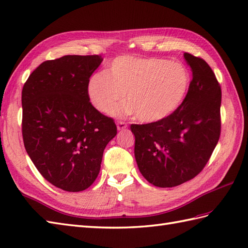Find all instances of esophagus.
Segmentation results:
<instances>
[{
  "label": "esophagus",
  "mask_w": 248,
  "mask_h": 248,
  "mask_svg": "<svg viewBox=\"0 0 248 248\" xmlns=\"http://www.w3.org/2000/svg\"><path fill=\"white\" fill-rule=\"evenodd\" d=\"M128 128V124L124 123V121H119V123L117 124V130L120 131V130H124Z\"/></svg>",
  "instance_id": "obj_1"
}]
</instances>
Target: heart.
Returning a JSON list of instances; mask_svg holds the SVG:
<instances>
[{
  "mask_svg": "<svg viewBox=\"0 0 248 248\" xmlns=\"http://www.w3.org/2000/svg\"><path fill=\"white\" fill-rule=\"evenodd\" d=\"M191 85L182 62L157 57L118 56L108 72H98L88 83L93 105L108 113L125 97L129 102L113 109L116 115L133 114L143 123L167 118L180 108Z\"/></svg>",
  "mask_w": 248,
  "mask_h": 248,
  "instance_id": "obj_1",
  "label": "heart"
}]
</instances>
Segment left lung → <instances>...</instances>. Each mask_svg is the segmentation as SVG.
Listing matches in <instances>:
<instances>
[{"instance_id":"obj_1","label":"left lung","mask_w":248,"mask_h":248,"mask_svg":"<svg viewBox=\"0 0 248 248\" xmlns=\"http://www.w3.org/2000/svg\"><path fill=\"white\" fill-rule=\"evenodd\" d=\"M183 56L193 78L180 108L163 120L131 124L139 170L159 187L177 186L196 177L219 140V84L202 59L189 53Z\"/></svg>"}]
</instances>
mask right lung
<instances>
[{
	"instance_id": "obj_1",
	"label": "right lung",
	"mask_w": 248,
	"mask_h": 248,
	"mask_svg": "<svg viewBox=\"0 0 248 248\" xmlns=\"http://www.w3.org/2000/svg\"><path fill=\"white\" fill-rule=\"evenodd\" d=\"M100 55L46 61L22 89L25 150L46 181L81 192L96 180L104 148L117 134L114 120L89 102L88 83Z\"/></svg>"
}]
</instances>
